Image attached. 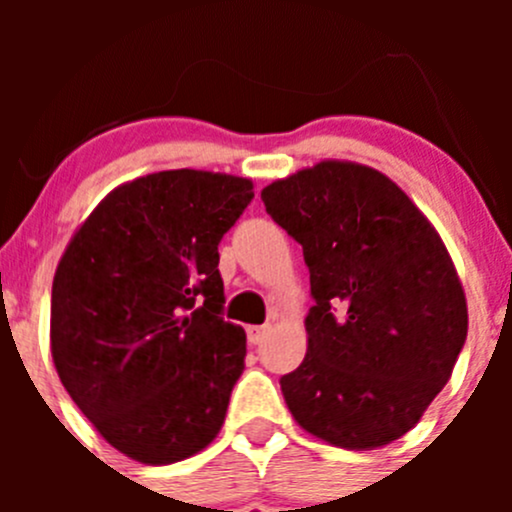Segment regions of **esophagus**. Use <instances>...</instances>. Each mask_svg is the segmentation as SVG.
<instances>
[{"label":"esophagus","instance_id":"obj_1","mask_svg":"<svg viewBox=\"0 0 512 512\" xmlns=\"http://www.w3.org/2000/svg\"><path fill=\"white\" fill-rule=\"evenodd\" d=\"M270 327H247V342L250 344H262L265 342Z\"/></svg>","mask_w":512,"mask_h":512}]
</instances>
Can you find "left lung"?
Segmentation results:
<instances>
[{
  "instance_id": "obj_1",
  "label": "left lung",
  "mask_w": 512,
  "mask_h": 512,
  "mask_svg": "<svg viewBox=\"0 0 512 512\" xmlns=\"http://www.w3.org/2000/svg\"><path fill=\"white\" fill-rule=\"evenodd\" d=\"M262 203L302 245L314 297L307 354L280 379L287 409L349 451L396 441L466 344V294L441 235L394 180L349 160L275 180Z\"/></svg>"
}]
</instances>
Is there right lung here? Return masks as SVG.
Returning a JSON list of instances; mask_svg holds the SVG:
<instances>
[{"label": "right lung", "mask_w": 512, "mask_h": 512, "mask_svg": "<svg viewBox=\"0 0 512 512\" xmlns=\"http://www.w3.org/2000/svg\"><path fill=\"white\" fill-rule=\"evenodd\" d=\"M252 180L160 170L118 185L81 223L51 287V356L81 414L116 451L168 466L223 428L245 369L218 245Z\"/></svg>", "instance_id": "add662e5"}]
</instances>
